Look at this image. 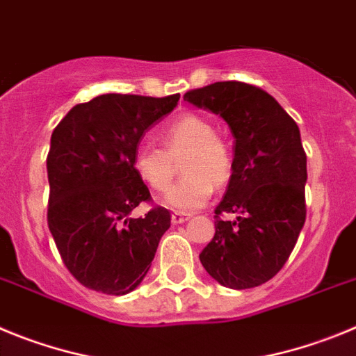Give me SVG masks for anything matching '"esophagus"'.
<instances>
[{
	"mask_svg": "<svg viewBox=\"0 0 356 356\" xmlns=\"http://www.w3.org/2000/svg\"><path fill=\"white\" fill-rule=\"evenodd\" d=\"M186 220H190V214L172 213V223H174V225H179V223H184Z\"/></svg>",
	"mask_w": 356,
	"mask_h": 356,
	"instance_id": "1",
	"label": "esophagus"
}]
</instances>
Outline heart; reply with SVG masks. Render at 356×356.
Wrapping results in <instances>:
<instances>
[{
    "label": "heart",
    "instance_id": "heart-1",
    "mask_svg": "<svg viewBox=\"0 0 356 356\" xmlns=\"http://www.w3.org/2000/svg\"><path fill=\"white\" fill-rule=\"evenodd\" d=\"M163 149L142 145L134 152V170L156 193L170 188L177 163L182 162L184 177L168 191L166 206L181 213H191L207 204L213 184L222 188L232 175V154L214 126L200 115H182L161 131Z\"/></svg>",
    "mask_w": 356,
    "mask_h": 356
}]
</instances>
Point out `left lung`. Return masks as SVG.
Here are the masks:
<instances>
[{
  "label": "left lung",
  "instance_id": "1",
  "mask_svg": "<svg viewBox=\"0 0 356 356\" xmlns=\"http://www.w3.org/2000/svg\"><path fill=\"white\" fill-rule=\"evenodd\" d=\"M184 101L229 124L232 175L214 209V238L202 250L207 273L230 289H250L284 268L305 223L307 154L300 129L268 92L218 81L186 92ZM227 212L236 214L232 222Z\"/></svg>",
  "mask_w": 356,
  "mask_h": 356
}]
</instances>
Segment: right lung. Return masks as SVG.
Returning a JSON list of instances; mask_svg holds the SVG:
<instances>
[{
  "instance_id": "right-lung-1",
  "label": "right lung",
  "mask_w": 356,
  "mask_h": 356,
  "mask_svg": "<svg viewBox=\"0 0 356 356\" xmlns=\"http://www.w3.org/2000/svg\"><path fill=\"white\" fill-rule=\"evenodd\" d=\"M179 97L99 95L76 104L51 134L47 225L67 270L88 289L118 296L138 287L170 227L161 206L129 216L152 200L133 159Z\"/></svg>"
}]
</instances>
